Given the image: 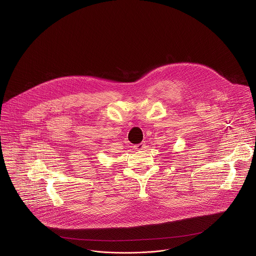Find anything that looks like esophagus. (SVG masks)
Wrapping results in <instances>:
<instances>
[{
  "instance_id": "obj_1",
  "label": "esophagus",
  "mask_w": 256,
  "mask_h": 256,
  "mask_svg": "<svg viewBox=\"0 0 256 256\" xmlns=\"http://www.w3.org/2000/svg\"><path fill=\"white\" fill-rule=\"evenodd\" d=\"M135 148H136L137 150H143L146 148V144H145V143H141V144H139V145H136Z\"/></svg>"
}]
</instances>
